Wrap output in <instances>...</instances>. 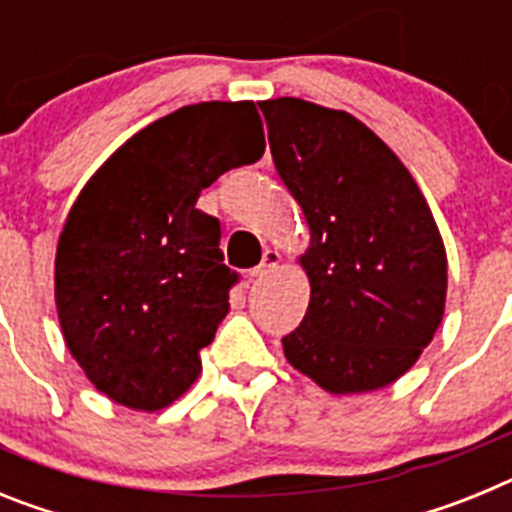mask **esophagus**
<instances>
[{
    "label": "esophagus",
    "mask_w": 512,
    "mask_h": 512,
    "mask_svg": "<svg viewBox=\"0 0 512 512\" xmlns=\"http://www.w3.org/2000/svg\"><path fill=\"white\" fill-rule=\"evenodd\" d=\"M279 264H282V253H279L277 248H266L264 259H261V264L251 271V277H266V274H271Z\"/></svg>",
    "instance_id": "esophagus-1"
}]
</instances>
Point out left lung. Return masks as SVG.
I'll return each mask as SVG.
<instances>
[{
  "label": "left lung",
  "mask_w": 512,
  "mask_h": 512,
  "mask_svg": "<svg viewBox=\"0 0 512 512\" xmlns=\"http://www.w3.org/2000/svg\"><path fill=\"white\" fill-rule=\"evenodd\" d=\"M282 182L310 243V305L282 338L297 372L330 395L397 382L446 310V248L418 182L372 128L297 97L259 102Z\"/></svg>",
  "instance_id": "left-lung-1"
}]
</instances>
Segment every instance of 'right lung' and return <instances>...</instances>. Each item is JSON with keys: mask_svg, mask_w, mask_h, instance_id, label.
<instances>
[{"mask_svg": "<svg viewBox=\"0 0 512 512\" xmlns=\"http://www.w3.org/2000/svg\"><path fill=\"white\" fill-rule=\"evenodd\" d=\"M253 102H200L138 130L81 187L56 248L63 341L112 402L156 413L197 382L235 274L202 189L264 156Z\"/></svg>", "mask_w": 512, "mask_h": 512, "instance_id": "right-lung-1", "label": "right lung"}]
</instances>
